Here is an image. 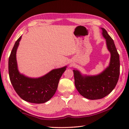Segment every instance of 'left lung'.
<instances>
[{
    "label": "left lung",
    "mask_w": 129,
    "mask_h": 129,
    "mask_svg": "<svg viewBox=\"0 0 129 129\" xmlns=\"http://www.w3.org/2000/svg\"><path fill=\"white\" fill-rule=\"evenodd\" d=\"M101 29L111 54L109 66L101 73L94 76L83 75L79 70H73L76 89L81 95L90 100L100 99L109 95L116 86L119 78V55L113 39L105 29Z\"/></svg>",
    "instance_id": "left-lung-1"
}]
</instances>
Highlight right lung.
<instances>
[{
	"label": "right lung",
	"mask_w": 129,
	"mask_h": 129,
	"mask_svg": "<svg viewBox=\"0 0 129 129\" xmlns=\"http://www.w3.org/2000/svg\"><path fill=\"white\" fill-rule=\"evenodd\" d=\"M21 38L16 40L10 55L8 69L10 80L15 91L23 100L35 104L44 103L55 93L59 81L67 66L53 69L42 77L31 78L19 73L16 53Z\"/></svg>",
	"instance_id": "obj_1"
}]
</instances>
